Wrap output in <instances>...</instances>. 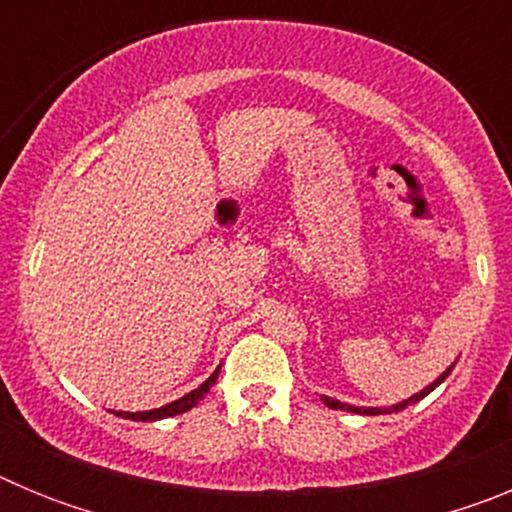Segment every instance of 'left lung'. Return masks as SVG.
Wrapping results in <instances>:
<instances>
[{"instance_id": "obj_1", "label": "left lung", "mask_w": 512, "mask_h": 512, "mask_svg": "<svg viewBox=\"0 0 512 512\" xmlns=\"http://www.w3.org/2000/svg\"><path fill=\"white\" fill-rule=\"evenodd\" d=\"M454 366H456V361H454V364L449 366V369H446V372L441 374V377L436 379V382H431V384H428V387H423V390H420V392H415V395H413V397H408V400L397 402V405H392V408H356V405H348V402L333 400V397H328V395H323V397H320V400H323L325 405H328V408H333V410H346V413H359V415H384V413H397V410H405V408H408V405H413V402L423 400L425 395H431V392L436 390L438 384H441L443 379L449 377L451 369H454Z\"/></svg>"}]
</instances>
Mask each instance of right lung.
Masks as SVG:
<instances>
[{
    "mask_svg": "<svg viewBox=\"0 0 512 512\" xmlns=\"http://www.w3.org/2000/svg\"><path fill=\"white\" fill-rule=\"evenodd\" d=\"M217 374H220V366H217L215 372L210 374V377L205 379V382L197 387V390L187 392L184 397H179V400L169 402V405H164V408H156V410H143V413H122V410H112L115 415H120V418H128V420H143V423H148V420H161V418H174V415H182L187 413V410H192L194 405H200L202 397L207 395V392L212 390V384L217 382Z\"/></svg>",
    "mask_w": 512,
    "mask_h": 512,
    "instance_id": "1",
    "label": "right lung"
}]
</instances>
